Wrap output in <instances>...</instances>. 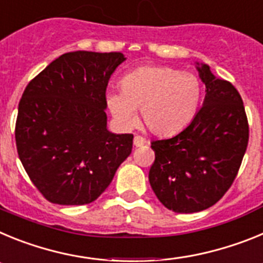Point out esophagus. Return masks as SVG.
Returning <instances> with one entry per match:
<instances>
[{
	"label": "esophagus",
	"mask_w": 263,
	"mask_h": 263,
	"mask_svg": "<svg viewBox=\"0 0 263 263\" xmlns=\"http://www.w3.org/2000/svg\"><path fill=\"white\" fill-rule=\"evenodd\" d=\"M146 142H147V141H146V139L143 138V137H141V136H136V137H134V139H133V143H134V146H136V147H141V146L145 145Z\"/></svg>",
	"instance_id": "1"
}]
</instances>
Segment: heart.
I'll return each mask as SVG.
<instances>
[{"label":"heart","instance_id":"heart-1","mask_svg":"<svg viewBox=\"0 0 263 263\" xmlns=\"http://www.w3.org/2000/svg\"><path fill=\"white\" fill-rule=\"evenodd\" d=\"M121 92L106 93V105L118 126L130 129L141 108L142 122L158 136H173L191 124L200 105V80L166 66L139 67L120 81Z\"/></svg>","mask_w":263,"mask_h":263}]
</instances>
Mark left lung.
Listing matches in <instances>:
<instances>
[{"instance_id":"8db88e82","label":"left lung","mask_w":263,"mask_h":263,"mask_svg":"<svg viewBox=\"0 0 263 263\" xmlns=\"http://www.w3.org/2000/svg\"><path fill=\"white\" fill-rule=\"evenodd\" d=\"M205 84L203 106L191 124L168 139L153 141L148 182L159 201L176 213H195L217 203L236 179L249 141L238 90L196 63Z\"/></svg>"}]
</instances>
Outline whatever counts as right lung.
Returning <instances> with one entry per match:
<instances>
[{
	"label": "right lung",
	"mask_w": 263,
	"mask_h": 263,
	"mask_svg": "<svg viewBox=\"0 0 263 263\" xmlns=\"http://www.w3.org/2000/svg\"><path fill=\"white\" fill-rule=\"evenodd\" d=\"M125 60L121 52L63 53L23 92L15 124L18 155L51 203L95 201L132 153L133 136L106 127L108 81Z\"/></svg>",
	"instance_id": "right-lung-1"
}]
</instances>
